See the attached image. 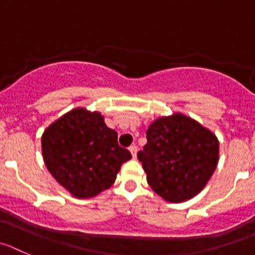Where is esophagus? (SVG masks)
I'll list each match as a JSON object with an SVG mask.
<instances>
[{
  "label": "esophagus",
  "instance_id": "obj_1",
  "mask_svg": "<svg viewBox=\"0 0 255 255\" xmlns=\"http://www.w3.org/2000/svg\"><path fill=\"white\" fill-rule=\"evenodd\" d=\"M129 151H130V153H132V156L135 157L137 156V151H138V148H137V146H135V144H132V146L129 147Z\"/></svg>",
  "mask_w": 255,
  "mask_h": 255
}]
</instances>
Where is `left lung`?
Instances as JSON below:
<instances>
[{"instance_id":"obj_1","label":"left lung","mask_w":255,"mask_h":255,"mask_svg":"<svg viewBox=\"0 0 255 255\" xmlns=\"http://www.w3.org/2000/svg\"><path fill=\"white\" fill-rule=\"evenodd\" d=\"M146 134L147 144L137 157L152 190L170 203L199 194L218 166L216 135L180 113L156 120Z\"/></svg>"}]
</instances>
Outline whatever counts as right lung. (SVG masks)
Masks as SVG:
<instances>
[{
	"instance_id": "add662e5",
	"label": "right lung",
	"mask_w": 255,
	"mask_h": 255,
	"mask_svg": "<svg viewBox=\"0 0 255 255\" xmlns=\"http://www.w3.org/2000/svg\"><path fill=\"white\" fill-rule=\"evenodd\" d=\"M42 156L49 172L73 196L88 199L109 189L130 152L98 112L75 108L45 129Z\"/></svg>"
}]
</instances>
